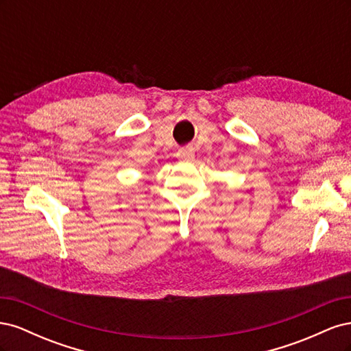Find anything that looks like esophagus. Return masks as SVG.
<instances>
[{
	"instance_id": "obj_1",
	"label": "esophagus",
	"mask_w": 351,
	"mask_h": 351,
	"mask_svg": "<svg viewBox=\"0 0 351 351\" xmlns=\"http://www.w3.org/2000/svg\"><path fill=\"white\" fill-rule=\"evenodd\" d=\"M177 158L182 159V161H192L195 158V151L190 149V147H183L177 152Z\"/></svg>"
}]
</instances>
